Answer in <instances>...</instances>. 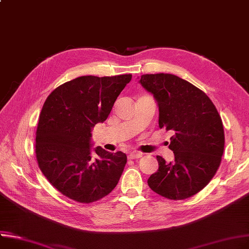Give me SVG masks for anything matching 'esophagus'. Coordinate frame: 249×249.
Returning <instances> with one entry per match:
<instances>
[{"label":"esophagus","instance_id":"34e87169","mask_svg":"<svg viewBox=\"0 0 249 249\" xmlns=\"http://www.w3.org/2000/svg\"><path fill=\"white\" fill-rule=\"evenodd\" d=\"M140 157H142V153H140V152H132L128 155L129 159H138Z\"/></svg>","mask_w":249,"mask_h":249}]
</instances>
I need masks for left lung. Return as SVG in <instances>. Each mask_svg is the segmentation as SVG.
<instances>
[{
    "label": "left lung",
    "mask_w": 249,
    "mask_h": 249,
    "mask_svg": "<svg viewBox=\"0 0 249 249\" xmlns=\"http://www.w3.org/2000/svg\"><path fill=\"white\" fill-rule=\"evenodd\" d=\"M138 79L157 102L159 127L173 133L169 148L174 160L157 156L159 168L148 185L169 199H186L202 190L219 167L224 150L221 118L209 97L184 79L164 73Z\"/></svg>",
    "instance_id": "obj_1"
}]
</instances>
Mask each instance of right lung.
<instances>
[{
  "label": "right lung",
  "mask_w": 249,
  "mask_h": 249,
  "mask_svg": "<svg viewBox=\"0 0 249 249\" xmlns=\"http://www.w3.org/2000/svg\"><path fill=\"white\" fill-rule=\"evenodd\" d=\"M132 75L82 76L64 83L47 98L36 135L39 167L58 191L91 203L117 185L127 156L93 147L92 130L103 123Z\"/></svg>",
  "instance_id": "obj_1"
}]
</instances>
